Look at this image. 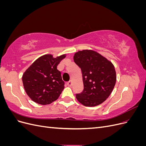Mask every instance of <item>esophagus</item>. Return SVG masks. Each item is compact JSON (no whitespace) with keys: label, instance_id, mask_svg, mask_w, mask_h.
<instances>
[{"label":"esophagus","instance_id":"esophagus-1","mask_svg":"<svg viewBox=\"0 0 146 146\" xmlns=\"http://www.w3.org/2000/svg\"><path fill=\"white\" fill-rule=\"evenodd\" d=\"M67 85H68V86L70 87V86H72V82H71V81H69V82H68L67 83Z\"/></svg>","mask_w":146,"mask_h":146}]
</instances>
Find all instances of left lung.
Masks as SVG:
<instances>
[{
	"mask_svg": "<svg viewBox=\"0 0 146 146\" xmlns=\"http://www.w3.org/2000/svg\"><path fill=\"white\" fill-rule=\"evenodd\" d=\"M74 62L81 69L84 88L76 94L79 102L86 107L103 103L113 90L116 81L113 64L93 50H83L76 53Z\"/></svg>",
	"mask_w": 146,
	"mask_h": 146,
	"instance_id": "left-lung-1",
	"label": "left lung"
}]
</instances>
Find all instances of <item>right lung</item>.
<instances>
[{"instance_id":"right-lung-1","label":"right lung","mask_w":146,"mask_h":146,"mask_svg":"<svg viewBox=\"0 0 146 146\" xmlns=\"http://www.w3.org/2000/svg\"><path fill=\"white\" fill-rule=\"evenodd\" d=\"M65 57L66 55L56 58L52 55H44L25 70L23 76V85L26 93L35 102L47 105L59 98L64 88V82L57 66Z\"/></svg>"}]
</instances>
